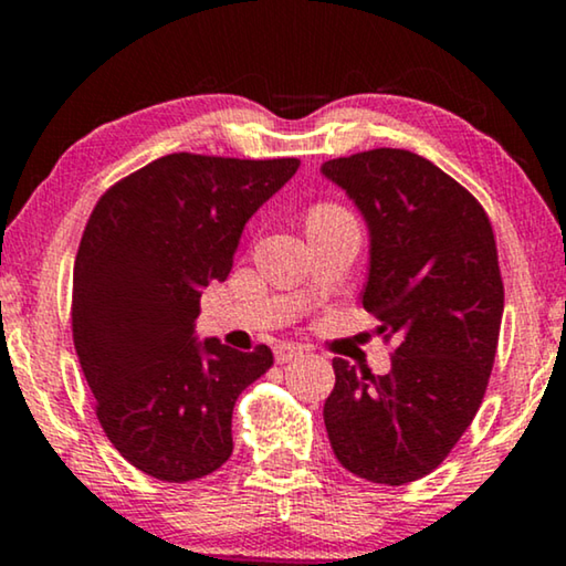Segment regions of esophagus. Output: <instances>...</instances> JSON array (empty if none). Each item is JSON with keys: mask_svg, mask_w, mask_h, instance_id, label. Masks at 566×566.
<instances>
[{"mask_svg": "<svg viewBox=\"0 0 566 566\" xmlns=\"http://www.w3.org/2000/svg\"><path fill=\"white\" fill-rule=\"evenodd\" d=\"M298 358H304V347L296 345V343H281L275 347V360L281 363V366H283V363H293Z\"/></svg>", "mask_w": 566, "mask_h": 566, "instance_id": "obj_1", "label": "esophagus"}]
</instances>
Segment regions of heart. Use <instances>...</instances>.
Returning a JSON list of instances; mask_svg holds the SVG:
<instances>
[{"label": "heart", "instance_id": "obj_1", "mask_svg": "<svg viewBox=\"0 0 566 566\" xmlns=\"http://www.w3.org/2000/svg\"><path fill=\"white\" fill-rule=\"evenodd\" d=\"M337 213H345V208H339V206H335V203H316V206H312V211H308L306 223H308V221L332 219V216H337Z\"/></svg>", "mask_w": 566, "mask_h": 566}]
</instances>
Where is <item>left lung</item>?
<instances>
[{"mask_svg": "<svg viewBox=\"0 0 566 566\" xmlns=\"http://www.w3.org/2000/svg\"><path fill=\"white\" fill-rule=\"evenodd\" d=\"M370 231L363 308L399 339L391 370L335 358L324 424L337 461L401 486L446 461L474 420L497 353L505 285L490 216L443 169L405 149L324 161Z\"/></svg>", "mask_w": 566, "mask_h": 566, "instance_id": "1", "label": "left lung"}]
</instances>
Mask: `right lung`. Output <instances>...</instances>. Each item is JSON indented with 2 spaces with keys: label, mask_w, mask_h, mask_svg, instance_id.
Segmentation results:
<instances>
[{
  "label": "right lung",
  "mask_w": 566,
  "mask_h": 566,
  "mask_svg": "<svg viewBox=\"0 0 566 566\" xmlns=\"http://www.w3.org/2000/svg\"><path fill=\"white\" fill-rule=\"evenodd\" d=\"M298 159L167 154L99 196L74 260L72 335L105 436L159 482H196L234 451L231 412L273 366L268 345L196 343L200 291L227 281L244 223Z\"/></svg>",
  "instance_id": "right-lung-1"
}]
</instances>
